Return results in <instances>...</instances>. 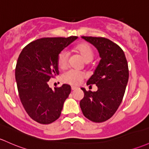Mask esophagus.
<instances>
[{
  "instance_id": "esophagus-1",
  "label": "esophagus",
  "mask_w": 149,
  "mask_h": 149,
  "mask_svg": "<svg viewBox=\"0 0 149 149\" xmlns=\"http://www.w3.org/2000/svg\"><path fill=\"white\" fill-rule=\"evenodd\" d=\"M76 89H77V88H76V87H73V86H72V87H71L72 91H76Z\"/></svg>"
}]
</instances>
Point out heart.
I'll list each match as a JSON object with an SVG mask.
<instances>
[{"instance_id": "heart-1", "label": "heart", "mask_w": 149, "mask_h": 149, "mask_svg": "<svg viewBox=\"0 0 149 149\" xmlns=\"http://www.w3.org/2000/svg\"><path fill=\"white\" fill-rule=\"evenodd\" d=\"M76 51L78 52L81 56L83 57V60L86 63H88L92 61L94 53H93V49L89 45L86 43H82L78 45L76 47ZM68 53L66 50L62 51L58 56V66L60 68L63 69L67 66L68 62ZM83 78V74L81 72L74 71V70H68L62 74L61 80L63 83L71 85V86H77L81 82Z\"/></svg>"}]
</instances>
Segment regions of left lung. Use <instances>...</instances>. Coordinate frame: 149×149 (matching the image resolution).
<instances>
[{
  "mask_svg": "<svg viewBox=\"0 0 149 149\" xmlns=\"http://www.w3.org/2000/svg\"><path fill=\"white\" fill-rule=\"evenodd\" d=\"M81 38L95 47L100 60L87 81V85L95 84L97 91L88 92L81 88L84 97L80 107L88 120L102 122L112 117L122 102L129 80L128 63L123 50L108 39Z\"/></svg>",
  "mask_w": 149,
  "mask_h": 149,
  "instance_id": "obj_1",
  "label": "left lung"
}]
</instances>
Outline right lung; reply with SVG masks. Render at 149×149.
Instances as JSON below:
<instances>
[{
	"label": "right lung",
	"instance_id": "right-lung-1",
	"mask_svg": "<svg viewBox=\"0 0 149 149\" xmlns=\"http://www.w3.org/2000/svg\"><path fill=\"white\" fill-rule=\"evenodd\" d=\"M77 39L76 36L38 39L19 54L15 68L19 99L28 115L39 123L48 125L61 115L71 88L63 84L52 90L48 82L59 74V54Z\"/></svg>",
	"mask_w": 149,
	"mask_h": 149
}]
</instances>
